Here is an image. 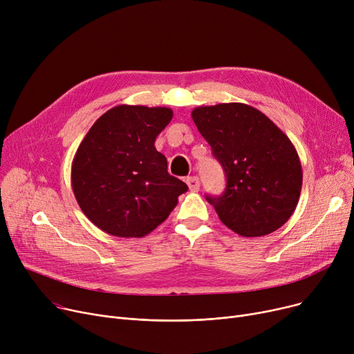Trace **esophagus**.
Wrapping results in <instances>:
<instances>
[{
	"mask_svg": "<svg viewBox=\"0 0 354 354\" xmlns=\"http://www.w3.org/2000/svg\"><path fill=\"white\" fill-rule=\"evenodd\" d=\"M187 185H188L191 191H198L199 189V179L196 176H188L187 178Z\"/></svg>",
	"mask_w": 354,
	"mask_h": 354,
	"instance_id": "esophagus-1",
	"label": "esophagus"
}]
</instances>
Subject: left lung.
I'll return each mask as SVG.
<instances>
[{"label":"left lung","instance_id":"8db88e82","mask_svg":"<svg viewBox=\"0 0 354 354\" xmlns=\"http://www.w3.org/2000/svg\"><path fill=\"white\" fill-rule=\"evenodd\" d=\"M192 119L227 175L225 192L207 196L222 224L247 238L281 228L303 185L301 162L288 136L244 103L199 106Z\"/></svg>","mask_w":354,"mask_h":354}]
</instances>
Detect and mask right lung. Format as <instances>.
I'll use <instances>...</instances> for the list:
<instances>
[{
	"label": "right lung",
	"instance_id": "obj_1",
	"mask_svg": "<svg viewBox=\"0 0 354 354\" xmlns=\"http://www.w3.org/2000/svg\"><path fill=\"white\" fill-rule=\"evenodd\" d=\"M172 116L169 107L119 104L88 129L71 163V188L83 214L102 231L142 238L188 191L167 174V160L155 147Z\"/></svg>",
	"mask_w": 354,
	"mask_h": 354
}]
</instances>
